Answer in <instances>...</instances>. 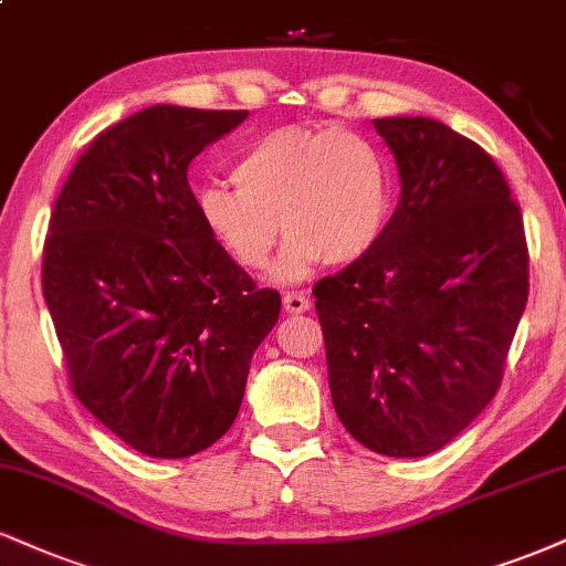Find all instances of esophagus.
I'll use <instances>...</instances> for the list:
<instances>
[{
    "label": "esophagus",
    "mask_w": 566,
    "mask_h": 566,
    "mask_svg": "<svg viewBox=\"0 0 566 566\" xmlns=\"http://www.w3.org/2000/svg\"><path fill=\"white\" fill-rule=\"evenodd\" d=\"M311 308V297H305L303 292H287L284 295V311L287 313H305Z\"/></svg>",
    "instance_id": "obj_1"
}]
</instances>
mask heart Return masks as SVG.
<instances>
[{
	"instance_id": "b5f03b06",
	"label": "heart",
	"mask_w": 566,
	"mask_h": 566,
	"mask_svg": "<svg viewBox=\"0 0 566 566\" xmlns=\"http://www.w3.org/2000/svg\"><path fill=\"white\" fill-rule=\"evenodd\" d=\"M237 189L200 192L208 234L244 271H263L279 234L290 237L279 276L350 265L382 240L392 216L395 166L387 149L348 128L287 126L261 136L231 168Z\"/></svg>"
}]
</instances>
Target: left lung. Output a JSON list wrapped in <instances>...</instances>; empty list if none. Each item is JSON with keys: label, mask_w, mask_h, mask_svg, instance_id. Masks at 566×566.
<instances>
[{"label": "left lung", "mask_w": 566, "mask_h": 566, "mask_svg": "<svg viewBox=\"0 0 566 566\" xmlns=\"http://www.w3.org/2000/svg\"><path fill=\"white\" fill-rule=\"evenodd\" d=\"M400 202L369 255L313 287L332 403L360 446L440 451L501 387L530 292L522 210L495 160L432 118H377Z\"/></svg>", "instance_id": "left-lung-1"}]
</instances>
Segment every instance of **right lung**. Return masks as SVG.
Segmentation results:
<instances>
[{
  "label": "right lung",
  "instance_id": "right-lung-1",
  "mask_svg": "<svg viewBox=\"0 0 566 566\" xmlns=\"http://www.w3.org/2000/svg\"><path fill=\"white\" fill-rule=\"evenodd\" d=\"M248 111L155 105L92 139L60 189L42 290L71 390L153 459L206 451L234 424L282 297L208 234L189 163Z\"/></svg>",
  "mask_w": 566,
  "mask_h": 566
}]
</instances>
